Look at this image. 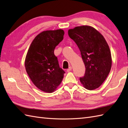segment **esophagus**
<instances>
[{
  "label": "esophagus",
  "mask_w": 128,
  "mask_h": 128,
  "mask_svg": "<svg viewBox=\"0 0 128 128\" xmlns=\"http://www.w3.org/2000/svg\"><path fill=\"white\" fill-rule=\"evenodd\" d=\"M72 70V67H69V68H68L67 69V72H70Z\"/></svg>",
  "instance_id": "1"
}]
</instances>
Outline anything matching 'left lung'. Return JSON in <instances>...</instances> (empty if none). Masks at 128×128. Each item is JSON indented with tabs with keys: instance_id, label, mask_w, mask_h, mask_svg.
<instances>
[{
	"instance_id": "8db88e82",
	"label": "left lung",
	"mask_w": 128,
	"mask_h": 128,
	"mask_svg": "<svg viewBox=\"0 0 128 128\" xmlns=\"http://www.w3.org/2000/svg\"><path fill=\"white\" fill-rule=\"evenodd\" d=\"M68 35L80 50L86 72L80 80L85 88H98L107 77L112 66L111 53L102 34L90 26H76Z\"/></svg>"
}]
</instances>
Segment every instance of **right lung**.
<instances>
[{
  "label": "right lung",
  "instance_id": "right-lung-1",
  "mask_svg": "<svg viewBox=\"0 0 128 128\" xmlns=\"http://www.w3.org/2000/svg\"><path fill=\"white\" fill-rule=\"evenodd\" d=\"M64 34L61 29L40 33L33 40L26 54V72L35 86L44 92H53L64 78L65 72L60 67L54 51L63 40Z\"/></svg>",
  "mask_w": 128,
  "mask_h": 128
}]
</instances>
